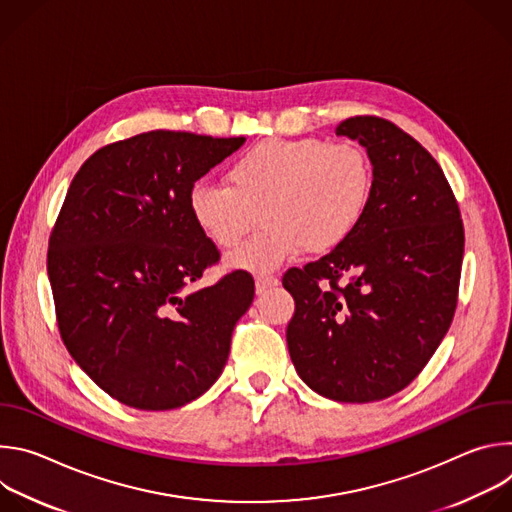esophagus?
I'll return each instance as SVG.
<instances>
[{"mask_svg":"<svg viewBox=\"0 0 512 512\" xmlns=\"http://www.w3.org/2000/svg\"><path fill=\"white\" fill-rule=\"evenodd\" d=\"M275 285H279V279H277V277H257V281H255L257 296L267 294V291H269L271 287H275Z\"/></svg>","mask_w":512,"mask_h":512,"instance_id":"1","label":"esophagus"}]
</instances>
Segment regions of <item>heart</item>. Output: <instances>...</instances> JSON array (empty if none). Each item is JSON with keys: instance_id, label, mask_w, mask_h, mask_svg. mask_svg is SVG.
<instances>
[{"instance_id": "b5f03b06", "label": "heart", "mask_w": 512, "mask_h": 512, "mask_svg": "<svg viewBox=\"0 0 512 512\" xmlns=\"http://www.w3.org/2000/svg\"><path fill=\"white\" fill-rule=\"evenodd\" d=\"M229 186L196 182L188 210L196 229L218 249L237 247L257 225L265 229L227 257L233 269L267 275L302 249L324 255L360 227L373 198V164L354 141L267 139L227 170Z\"/></svg>"}]
</instances>
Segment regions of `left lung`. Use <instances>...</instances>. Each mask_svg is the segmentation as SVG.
I'll use <instances>...</instances> for the list:
<instances>
[{"instance_id":"8db88e82","label":"left lung","mask_w":512,"mask_h":512,"mask_svg":"<svg viewBox=\"0 0 512 512\" xmlns=\"http://www.w3.org/2000/svg\"><path fill=\"white\" fill-rule=\"evenodd\" d=\"M373 164V198L354 235L283 287L296 312L287 348L300 379L340 403H371L405 389L444 340L458 304L464 227L431 154L379 117H350Z\"/></svg>"}]
</instances>
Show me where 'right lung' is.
Here are the masks:
<instances>
[{
    "mask_svg": "<svg viewBox=\"0 0 512 512\" xmlns=\"http://www.w3.org/2000/svg\"><path fill=\"white\" fill-rule=\"evenodd\" d=\"M245 137L148 131L105 145L72 178L48 243L62 342L113 399L182 407L221 377L255 283L233 271L186 291L218 261L188 192Z\"/></svg>",
    "mask_w": 512,
    "mask_h": 512,
    "instance_id": "obj_1",
    "label": "right lung"
}]
</instances>
